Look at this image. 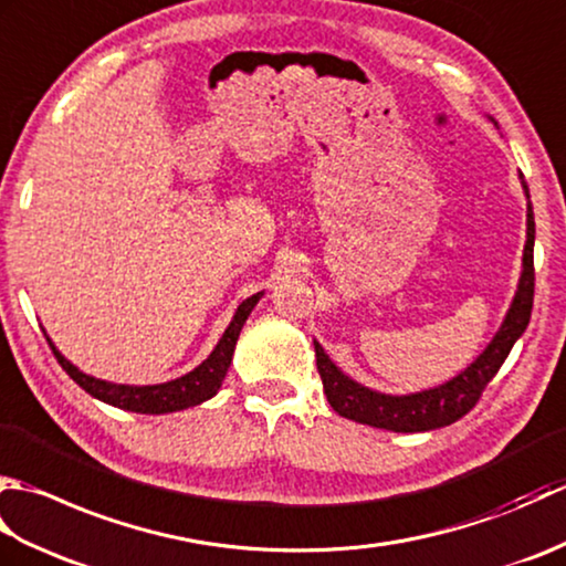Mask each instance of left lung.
Instances as JSON below:
<instances>
[{
    "label": "left lung",
    "instance_id": "1",
    "mask_svg": "<svg viewBox=\"0 0 566 566\" xmlns=\"http://www.w3.org/2000/svg\"><path fill=\"white\" fill-rule=\"evenodd\" d=\"M523 177V175H521ZM525 195H527V185ZM531 199V195H527ZM533 245H535V216L527 201V240L523 252V272L515 292L513 304L503 321L496 338L489 343L486 350L469 365L462 375H457L442 387L408 394V396H387L371 391L363 384L345 377L335 367L323 347L314 340L316 347V367L323 379V391L328 396V403L335 413L350 418L355 423H365L371 428H384L394 432H423L450 426L454 420L467 416L476 401L482 399L486 384L496 377L503 359L509 357L513 343L521 338L523 331L531 323L533 294H535V264H533Z\"/></svg>",
    "mask_w": 566,
    "mask_h": 566
}]
</instances>
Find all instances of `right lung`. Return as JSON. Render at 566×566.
Masks as SVG:
<instances>
[{
    "label": "right lung",
    "instance_id": "1",
    "mask_svg": "<svg viewBox=\"0 0 566 566\" xmlns=\"http://www.w3.org/2000/svg\"><path fill=\"white\" fill-rule=\"evenodd\" d=\"M260 296H262V292L252 294L250 298H245V302L238 306L231 326H228L223 333V338L197 369H191L189 375L179 377V379L155 384V387H128V384H112V381L84 375V371H80L75 365L67 363V359L55 350L51 338H45V340H48V345H51L53 355L57 357L60 367L67 371L72 381H77L84 391L94 396V399L112 403L116 408H124V411H134V413H153V416L155 413H172V411H182V408L207 401L221 389L226 371H228V367H231L238 335H240V331H243V323L248 321L250 311L255 308V304L260 302Z\"/></svg>",
    "mask_w": 566,
    "mask_h": 566
}]
</instances>
